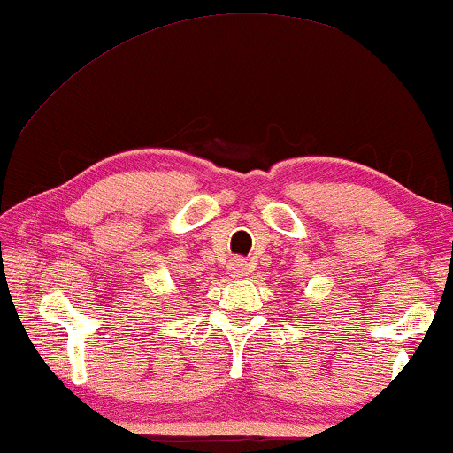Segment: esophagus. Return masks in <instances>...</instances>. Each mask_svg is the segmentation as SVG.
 Instances as JSON below:
<instances>
[{
	"label": "esophagus",
	"instance_id": "1",
	"mask_svg": "<svg viewBox=\"0 0 453 453\" xmlns=\"http://www.w3.org/2000/svg\"><path fill=\"white\" fill-rule=\"evenodd\" d=\"M228 272H231V276H245L247 262L243 257H233L231 262H228Z\"/></svg>",
	"mask_w": 453,
	"mask_h": 453
}]
</instances>
